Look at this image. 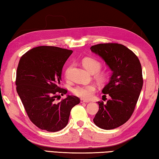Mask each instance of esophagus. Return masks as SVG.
<instances>
[{
	"instance_id": "1",
	"label": "esophagus",
	"mask_w": 159,
	"mask_h": 159,
	"mask_svg": "<svg viewBox=\"0 0 159 159\" xmlns=\"http://www.w3.org/2000/svg\"><path fill=\"white\" fill-rule=\"evenodd\" d=\"M89 101L88 100H85V99H80V103H88Z\"/></svg>"
}]
</instances>
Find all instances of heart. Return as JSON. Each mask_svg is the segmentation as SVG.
Returning <instances> with one entry per match:
<instances>
[{
	"instance_id": "b5f03b06",
	"label": "heart",
	"mask_w": 159,
	"mask_h": 159,
	"mask_svg": "<svg viewBox=\"0 0 159 159\" xmlns=\"http://www.w3.org/2000/svg\"><path fill=\"white\" fill-rule=\"evenodd\" d=\"M83 65L86 70L90 73H96L102 67V63L99 60L92 58V57H86L83 60ZM70 67H69L65 71L66 77H68L70 73ZM107 74L104 72H98L97 74V79L99 80H104L106 79ZM96 90V85L94 84L80 85L74 87L72 89L73 93L83 99H89L92 97L94 92Z\"/></svg>"
}]
</instances>
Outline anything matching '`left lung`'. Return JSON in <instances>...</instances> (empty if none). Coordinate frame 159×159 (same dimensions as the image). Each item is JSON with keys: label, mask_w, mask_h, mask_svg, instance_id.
<instances>
[{"label": "left lung", "mask_w": 159, "mask_h": 159, "mask_svg": "<svg viewBox=\"0 0 159 159\" xmlns=\"http://www.w3.org/2000/svg\"><path fill=\"white\" fill-rule=\"evenodd\" d=\"M92 53L104 60L112 71L102 89L106 103L98 102L99 109L93 119L99 128L113 129L127 122L134 111L143 85L142 67L135 54L117 43L99 44L90 47Z\"/></svg>", "instance_id": "left-lung-1"}]
</instances>
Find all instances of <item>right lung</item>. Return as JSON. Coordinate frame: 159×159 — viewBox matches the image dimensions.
<instances>
[{
  "label": "right lung",
  "instance_id": "1",
  "mask_svg": "<svg viewBox=\"0 0 159 159\" xmlns=\"http://www.w3.org/2000/svg\"><path fill=\"white\" fill-rule=\"evenodd\" d=\"M73 53L56 47L41 46L32 48L20 58L16 70V92L28 117L42 130L56 132L64 129L70 112L80 99L67 95L58 103L60 94L67 89L60 87L62 70Z\"/></svg>",
  "mask_w": 159,
  "mask_h": 159
}]
</instances>
